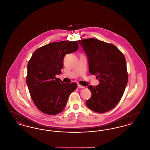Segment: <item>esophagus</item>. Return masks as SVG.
Returning <instances> with one entry per match:
<instances>
[{
  "instance_id": "esophagus-1",
  "label": "esophagus",
  "mask_w": 150,
  "mask_h": 150,
  "mask_svg": "<svg viewBox=\"0 0 150 150\" xmlns=\"http://www.w3.org/2000/svg\"><path fill=\"white\" fill-rule=\"evenodd\" d=\"M78 88H84V86H81L80 84H78Z\"/></svg>"
}]
</instances>
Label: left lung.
<instances>
[{
	"label": "left lung",
	"instance_id": "8db88e82",
	"mask_svg": "<svg viewBox=\"0 0 150 150\" xmlns=\"http://www.w3.org/2000/svg\"><path fill=\"white\" fill-rule=\"evenodd\" d=\"M79 43L87 57L89 72L100 82L98 86H88L92 96L86 105L96 112H108L120 100L127 85L125 57L114 45L96 39L81 40Z\"/></svg>",
	"mask_w": 150,
	"mask_h": 150
}]
</instances>
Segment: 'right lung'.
Returning <instances> with one entry per match:
<instances>
[{
    "label": "right lung",
    "mask_w": 150,
    "mask_h": 150,
    "mask_svg": "<svg viewBox=\"0 0 150 150\" xmlns=\"http://www.w3.org/2000/svg\"><path fill=\"white\" fill-rule=\"evenodd\" d=\"M78 48V41L50 43L36 50L30 59L26 83L34 104L43 113L61 112L70 94L76 89L75 83H64L56 75L61 73L65 55Z\"/></svg>",
    "instance_id": "obj_1"
}]
</instances>
